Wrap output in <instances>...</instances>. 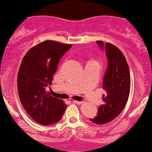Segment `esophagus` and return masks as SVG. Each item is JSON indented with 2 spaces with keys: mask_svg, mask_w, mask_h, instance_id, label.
Instances as JSON below:
<instances>
[{
  "mask_svg": "<svg viewBox=\"0 0 152 152\" xmlns=\"http://www.w3.org/2000/svg\"><path fill=\"white\" fill-rule=\"evenodd\" d=\"M73 102H74V103H76V104H82L83 101H76V100H73Z\"/></svg>",
  "mask_w": 152,
  "mask_h": 152,
  "instance_id": "34e87169",
  "label": "esophagus"
}]
</instances>
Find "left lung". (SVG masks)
<instances>
[{
    "label": "left lung",
    "instance_id": "left-lung-1",
    "mask_svg": "<svg viewBox=\"0 0 152 152\" xmlns=\"http://www.w3.org/2000/svg\"><path fill=\"white\" fill-rule=\"evenodd\" d=\"M99 48L106 52L107 66L102 80L103 104L99 106L95 117L89 121L98 124L109 123L120 115L129 99L130 91L129 68L124 54L112 44L97 41Z\"/></svg>",
    "mask_w": 152,
    "mask_h": 152
}]
</instances>
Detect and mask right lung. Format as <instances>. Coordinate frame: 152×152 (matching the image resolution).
<instances>
[{
    "mask_svg": "<svg viewBox=\"0 0 152 152\" xmlns=\"http://www.w3.org/2000/svg\"><path fill=\"white\" fill-rule=\"evenodd\" d=\"M72 45L45 40L28 51L18 70L17 84L22 104L28 115L42 125H51L62 119L66 105L46 92L61 58Z\"/></svg>",
    "mask_w": 152,
    "mask_h": 152,
    "instance_id": "right-lung-1",
    "label": "right lung"
}]
</instances>
